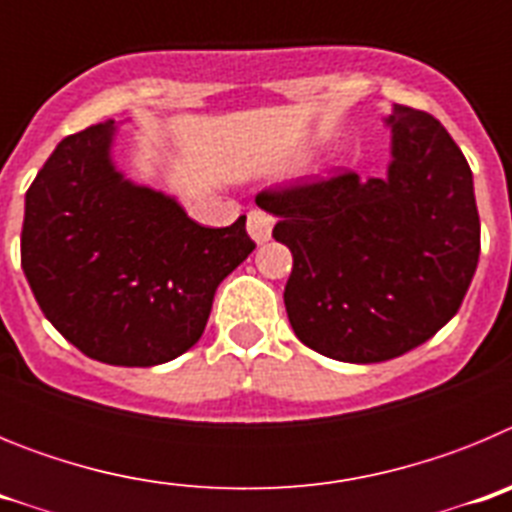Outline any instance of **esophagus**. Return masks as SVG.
<instances>
[{
    "mask_svg": "<svg viewBox=\"0 0 512 512\" xmlns=\"http://www.w3.org/2000/svg\"><path fill=\"white\" fill-rule=\"evenodd\" d=\"M271 228H274V220L271 215L261 210L248 212V235H251L256 243H266L271 238Z\"/></svg>",
    "mask_w": 512,
    "mask_h": 512,
    "instance_id": "esophagus-1",
    "label": "esophagus"
}]
</instances>
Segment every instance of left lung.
<instances>
[{
	"label": "left lung",
	"mask_w": 512,
	"mask_h": 512,
	"mask_svg": "<svg viewBox=\"0 0 512 512\" xmlns=\"http://www.w3.org/2000/svg\"><path fill=\"white\" fill-rule=\"evenodd\" d=\"M387 176L264 189L292 251L289 323L328 359L377 364L433 338L461 307L479 261L472 169L428 112L395 104Z\"/></svg>",
	"instance_id": "1"
}]
</instances>
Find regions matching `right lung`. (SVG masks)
Returning a JSON list of instances; mask_svg holds the SVG:
<instances>
[{
    "instance_id": "1",
    "label": "right lung",
    "mask_w": 512,
    "mask_h": 512,
    "mask_svg": "<svg viewBox=\"0 0 512 512\" xmlns=\"http://www.w3.org/2000/svg\"><path fill=\"white\" fill-rule=\"evenodd\" d=\"M115 120L63 138L25 194L22 271L43 315L81 354L156 366L200 341L217 284L256 243L246 217L194 223L112 166Z\"/></svg>"
}]
</instances>
